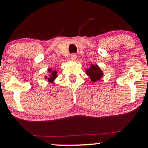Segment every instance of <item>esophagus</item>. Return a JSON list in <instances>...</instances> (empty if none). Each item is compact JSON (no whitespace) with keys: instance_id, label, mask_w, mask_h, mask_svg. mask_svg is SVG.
Returning a JSON list of instances; mask_svg holds the SVG:
<instances>
[{"instance_id":"1","label":"esophagus","mask_w":148,"mask_h":148,"mask_svg":"<svg viewBox=\"0 0 148 148\" xmlns=\"http://www.w3.org/2000/svg\"><path fill=\"white\" fill-rule=\"evenodd\" d=\"M71 59H72V60H75L76 59V53H72L71 54Z\"/></svg>"}]
</instances>
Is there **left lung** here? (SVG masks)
<instances>
[{
  "label": "left lung",
  "mask_w": 148,
  "mask_h": 148,
  "mask_svg": "<svg viewBox=\"0 0 148 148\" xmlns=\"http://www.w3.org/2000/svg\"><path fill=\"white\" fill-rule=\"evenodd\" d=\"M86 72L92 83H95L96 81H99L103 75L102 70L100 69V67L97 64L94 65L93 64H91L90 67L86 69Z\"/></svg>",
  "instance_id": "obj_1"
}]
</instances>
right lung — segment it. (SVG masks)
<instances>
[{
  "mask_svg": "<svg viewBox=\"0 0 148 148\" xmlns=\"http://www.w3.org/2000/svg\"><path fill=\"white\" fill-rule=\"evenodd\" d=\"M48 72L50 73L49 76H45V79H47L49 83H53L54 81V80L57 78V71H53L51 68L48 69Z\"/></svg>",
  "mask_w": 148,
  "mask_h": 148,
  "instance_id": "obj_1",
  "label": "right lung"
}]
</instances>
